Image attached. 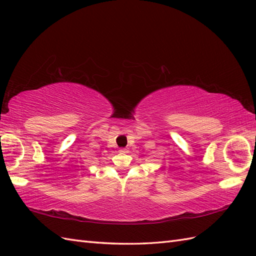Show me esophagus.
<instances>
[{
	"instance_id": "34e87169",
	"label": "esophagus",
	"mask_w": 256,
	"mask_h": 256,
	"mask_svg": "<svg viewBox=\"0 0 256 256\" xmlns=\"http://www.w3.org/2000/svg\"><path fill=\"white\" fill-rule=\"evenodd\" d=\"M120 152H121V153H128V150L126 148H121V150H120Z\"/></svg>"
}]
</instances>
